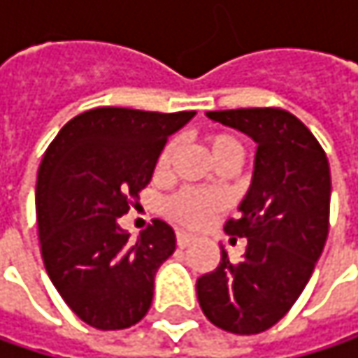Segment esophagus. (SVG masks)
Returning a JSON list of instances; mask_svg holds the SVG:
<instances>
[{
    "label": "esophagus",
    "instance_id": "obj_1",
    "mask_svg": "<svg viewBox=\"0 0 358 358\" xmlns=\"http://www.w3.org/2000/svg\"><path fill=\"white\" fill-rule=\"evenodd\" d=\"M176 243H178L180 249H186V247H190L194 243V236L188 234V232H184V230H178L176 232Z\"/></svg>",
    "mask_w": 358,
    "mask_h": 358
}]
</instances>
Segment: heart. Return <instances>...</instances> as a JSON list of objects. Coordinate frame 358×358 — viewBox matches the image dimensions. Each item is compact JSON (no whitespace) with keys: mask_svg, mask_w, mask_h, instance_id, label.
I'll return each mask as SVG.
<instances>
[{"mask_svg":"<svg viewBox=\"0 0 358 358\" xmlns=\"http://www.w3.org/2000/svg\"><path fill=\"white\" fill-rule=\"evenodd\" d=\"M207 143H209V151H211L213 159H220V157H224V155H228L232 151H241L243 153L241 141L236 136H232V134H226V132L211 134L207 138ZM172 153H174V143H170L162 151V155L157 159V168L159 170H166L170 166ZM222 207H224V199L220 194L209 192V190H196V188H184V190H180V192H176L168 201V205H166L168 213L176 222L184 224V226H203Z\"/></svg>","mask_w":358,"mask_h":358,"instance_id":"1","label":"heart"}]
</instances>
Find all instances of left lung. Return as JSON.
Masks as SVG:
<instances>
[{
  "mask_svg": "<svg viewBox=\"0 0 358 358\" xmlns=\"http://www.w3.org/2000/svg\"><path fill=\"white\" fill-rule=\"evenodd\" d=\"M207 117L257 143L241 215L224 230L247 238L241 261L222 247L220 265L196 280L213 325L250 336L280 322L305 290L329 230V164L311 130L275 108L207 111Z\"/></svg>",
  "mask_w": 358,
  "mask_h": 358,
  "instance_id": "1",
  "label": "left lung"
}]
</instances>
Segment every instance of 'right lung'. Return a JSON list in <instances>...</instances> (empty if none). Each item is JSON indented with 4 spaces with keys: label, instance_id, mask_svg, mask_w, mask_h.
Segmentation results:
<instances>
[{
    "label": "right lung",
    "instance_id": "add662e5",
    "mask_svg": "<svg viewBox=\"0 0 358 358\" xmlns=\"http://www.w3.org/2000/svg\"><path fill=\"white\" fill-rule=\"evenodd\" d=\"M194 113L89 109L43 155L36 176L43 263L66 305L91 327H130L151 307L155 273L176 250V234L155 220L130 241L117 220L149 184L168 138Z\"/></svg>",
    "mask_w": 358,
    "mask_h": 358
}]
</instances>
